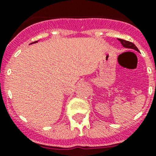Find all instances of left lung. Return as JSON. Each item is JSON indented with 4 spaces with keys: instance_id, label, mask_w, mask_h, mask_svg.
Instances as JSON below:
<instances>
[{
    "instance_id": "8db88e82",
    "label": "left lung",
    "mask_w": 156,
    "mask_h": 156,
    "mask_svg": "<svg viewBox=\"0 0 156 156\" xmlns=\"http://www.w3.org/2000/svg\"><path fill=\"white\" fill-rule=\"evenodd\" d=\"M119 41H120V43L122 44V45L124 48H129V49H133V50L137 51H139V50L137 49V48L135 46L134 44H133L132 42H129V41H125V40L122 39H119Z\"/></svg>"
}]
</instances>
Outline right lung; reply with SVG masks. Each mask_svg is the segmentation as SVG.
Returning <instances> with one entry per match:
<instances>
[{
    "instance_id": "obj_1",
    "label": "right lung",
    "mask_w": 156,
    "mask_h": 156,
    "mask_svg": "<svg viewBox=\"0 0 156 156\" xmlns=\"http://www.w3.org/2000/svg\"><path fill=\"white\" fill-rule=\"evenodd\" d=\"M37 41H35V42H33V43H31V44H34V43H37Z\"/></svg>"
}]
</instances>
